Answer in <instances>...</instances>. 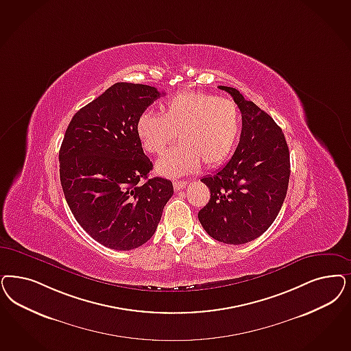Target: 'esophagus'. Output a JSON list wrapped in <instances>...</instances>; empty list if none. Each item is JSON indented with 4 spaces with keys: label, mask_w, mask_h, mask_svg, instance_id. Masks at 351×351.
<instances>
[{
    "label": "esophagus",
    "mask_w": 351,
    "mask_h": 351,
    "mask_svg": "<svg viewBox=\"0 0 351 351\" xmlns=\"http://www.w3.org/2000/svg\"><path fill=\"white\" fill-rule=\"evenodd\" d=\"M186 185H188V182H186V180H176V182H173V188H175V191L184 189Z\"/></svg>",
    "instance_id": "34e87169"
}]
</instances>
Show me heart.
Returning <instances> with one entry per match:
<instances>
[{
	"instance_id": "obj_1",
	"label": "heart",
	"mask_w": 351,
	"mask_h": 351,
	"mask_svg": "<svg viewBox=\"0 0 351 351\" xmlns=\"http://www.w3.org/2000/svg\"><path fill=\"white\" fill-rule=\"evenodd\" d=\"M241 115L230 99L205 92L186 90L169 98L162 114L146 110L136 121V133L147 153L160 154L176 138L173 146L157 162L165 176H179L198 169L224 163L237 145Z\"/></svg>"
}]
</instances>
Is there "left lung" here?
Returning a JSON list of instances; mask_svg holds the SVG:
<instances>
[{
  "instance_id": "8db88e82",
  "label": "left lung",
  "mask_w": 351,
  "mask_h": 351,
  "mask_svg": "<svg viewBox=\"0 0 351 351\" xmlns=\"http://www.w3.org/2000/svg\"><path fill=\"white\" fill-rule=\"evenodd\" d=\"M219 88L241 111V136L230 162L201 179L211 195L198 220L217 241L241 245L263 234L278 217L289 184V147L267 112L236 88Z\"/></svg>"
}]
</instances>
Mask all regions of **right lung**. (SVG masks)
<instances>
[{
  "label": "right lung",
  "mask_w": 351,
  "mask_h": 351,
  "mask_svg": "<svg viewBox=\"0 0 351 351\" xmlns=\"http://www.w3.org/2000/svg\"><path fill=\"white\" fill-rule=\"evenodd\" d=\"M159 96L150 85H111L73 115L62 141L60 176L69 207L92 239L114 250L149 241L173 194L167 179H147L153 163L136 133L137 118Z\"/></svg>",
  "instance_id": "right-lung-1"
}]
</instances>
